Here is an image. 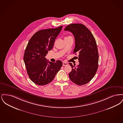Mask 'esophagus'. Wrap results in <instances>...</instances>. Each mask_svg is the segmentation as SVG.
Wrapping results in <instances>:
<instances>
[{
	"instance_id": "obj_1",
	"label": "esophagus",
	"mask_w": 123,
	"mask_h": 123,
	"mask_svg": "<svg viewBox=\"0 0 123 123\" xmlns=\"http://www.w3.org/2000/svg\"><path fill=\"white\" fill-rule=\"evenodd\" d=\"M68 65V63H66V62H63V66H67V65Z\"/></svg>"
}]
</instances>
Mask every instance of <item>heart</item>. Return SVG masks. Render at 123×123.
<instances>
[{
  "instance_id": "heart-1",
  "label": "heart",
  "mask_w": 123,
  "mask_h": 123,
  "mask_svg": "<svg viewBox=\"0 0 123 123\" xmlns=\"http://www.w3.org/2000/svg\"><path fill=\"white\" fill-rule=\"evenodd\" d=\"M70 36H67V37H70Z\"/></svg>"
}]
</instances>
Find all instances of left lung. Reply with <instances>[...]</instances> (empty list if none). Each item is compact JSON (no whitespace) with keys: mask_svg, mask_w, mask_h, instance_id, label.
<instances>
[{"mask_svg":"<svg viewBox=\"0 0 123 123\" xmlns=\"http://www.w3.org/2000/svg\"><path fill=\"white\" fill-rule=\"evenodd\" d=\"M64 30L74 35L75 47L73 53L79 54V65L75 67L69 63L72 70L69 76L77 85L85 84L94 77L98 67L99 54L95 40L90 31L82 24H71Z\"/></svg>","mask_w":123,"mask_h":123,"instance_id":"left-lung-1","label":"left lung"}]
</instances>
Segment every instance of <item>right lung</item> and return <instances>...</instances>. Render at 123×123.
<instances>
[{
	"label": "right lung",
	"instance_id": "obj_1",
	"mask_svg": "<svg viewBox=\"0 0 123 123\" xmlns=\"http://www.w3.org/2000/svg\"><path fill=\"white\" fill-rule=\"evenodd\" d=\"M62 27L39 30L29 40L24 60L29 77L36 84L45 85L52 82L62 66L60 60L53 63L45 58L48 51L52 49Z\"/></svg>",
	"mask_w": 123,
	"mask_h": 123
}]
</instances>
